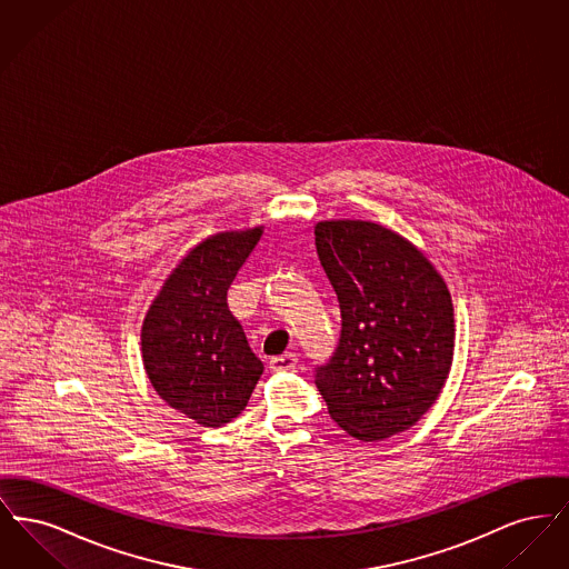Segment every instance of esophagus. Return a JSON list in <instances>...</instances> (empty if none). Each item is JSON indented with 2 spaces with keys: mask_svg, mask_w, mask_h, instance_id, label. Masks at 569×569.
<instances>
[{
  "mask_svg": "<svg viewBox=\"0 0 569 569\" xmlns=\"http://www.w3.org/2000/svg\"><path fill=\"white\" fill-rule=\"evenodd\" d=\"M298 358L295 353H281L271 358L272 371H295L297 369Z\"/></svg>",
  "mask_w": 569,
  "mask_h": 569,
  "instance_id": "esophagus-1",
  "label": "esophagus"
}]
</instances>
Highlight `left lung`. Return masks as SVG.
Listing matches in <instances>:
<instances>
[{
	"label": "left lung",
	"instance_id": "8db88e82",
	"mask_svg": "<svg viewBox=\"0 0 569 569\" xmlns=\"http://www.w3.org/2000/svg\"><path fill=\"white\" fill-rule=\"evenodd\" d=\"M316 249L341 309V335L316 386L330 418L360 441L413 427L455 353L452 298L433 264L373 221H320Z\"/></svg>",
	"mask_w": 569,
	"mask_h": 569
}]
</instances>
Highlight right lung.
<instances>
[{"instance_id":"right-lung-1","label":"right lung","mask_w":569,"mask_h":569,"mask_svg":"<svg viewBox=\"0 0 569 569\" xmlns=\"http://www.w3.org/2000/svg\"><path fill=\"white\" fill-rule=\"evenodd\" d=\"M260 237L262 228L223 232L193 247L142 325V362L156 392L202 427L237 418L264 371L228 309V288Z\"/></svg>"}]
</instances>
